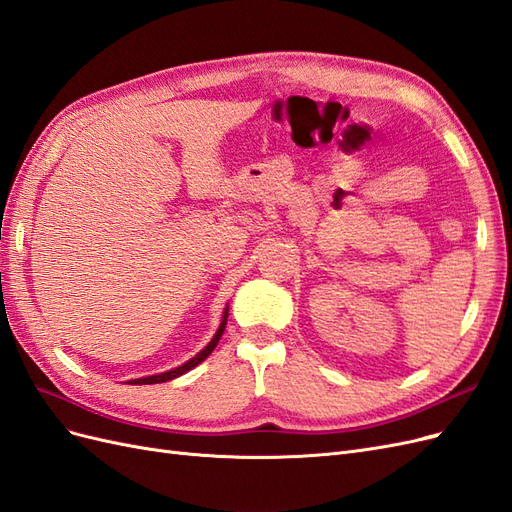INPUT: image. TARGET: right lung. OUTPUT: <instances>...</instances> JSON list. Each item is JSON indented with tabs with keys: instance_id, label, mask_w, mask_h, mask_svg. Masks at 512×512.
I'll use <instances>...</instances> for the list:
<instances>
[{
	"instance_id": "add662e5",
	"label": "right lung",
	"mask_w": 512,
	"mask_h": 512,
	"mask_svg": "<svg viewBox=\"0 0 512 512\" xmlns=\"http://www.w3.org/2000/svg\"><path fill=\"white\" fill-rule=\"evenodd\" d=\"M226 316H228V312H224V322L220 324V329H218V333L213 335V339L209 342V346L205 348V350H200L194 359H190L188 363H183L181 367H175V369H170V371H164V374H160V376H149V378H138V380H130L132 384H158V382H168V380H173V378H179L181 374H185V371H190L192 367H196L198 363H203L207 356L213 352V348L218 346V342H220V337H222V333H224V329H226Z\"/></svg>"
}]
</instances>
